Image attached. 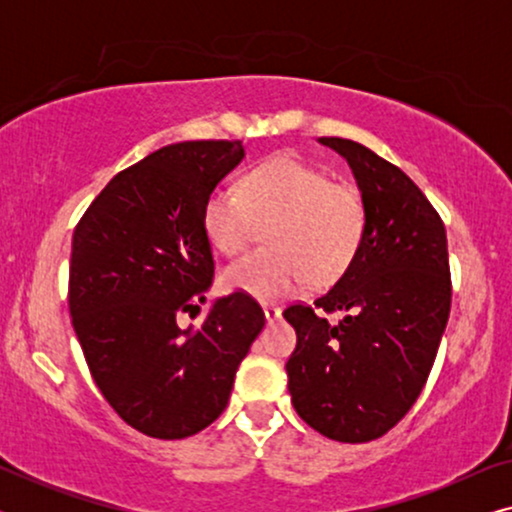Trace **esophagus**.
I'll return each instance as SVG.
<instances>
[{"mask_svg":"<svg viewBox=\"0 0 512 512\" xmlns=\"http://www.w3.org/2000/svg\"><path fill=\"white\" fill-rule=\"evenodd\" d=\"M263 312H265V319H268L270 324H272V321L282 319V310H279L277 305H263Z\"/></svg>","mask_w":512,"mask_h":512,"instance_id":"esophagus-1","label":"esophagus"}]
</instances>
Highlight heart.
Segmentation results:
<instances>
[{"label":"heart","mask_w":512,"mask_h":512,"mask_svg":"<svg viewBox=\"0 0 512 512\" xmlns=\"http://www.w3.org/2000/svg\"><path fill=\"white\" fill-rule=\"evenodd\" d=\"M265 226L270 247L228 265L223 284L268 303L296 296L312 279L340 277L361 247L366 207L354 188L279 153L244 174L242 191L216 186L202 207L207 240L226 256L240 254Z\"/></svg>","instance_id":"b5f03b06"}]
</instances>
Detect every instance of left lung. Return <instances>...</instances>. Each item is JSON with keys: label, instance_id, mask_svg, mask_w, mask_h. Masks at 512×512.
Masks as SVG:
<instances>
[{"label": "left lung", "instance_id": "obj_1", "mask_svg": "<svg viewBox=\"0 0 512 512\" xmlns=\"http://www.w3.org/2000/svg\"><path fill=\"white\" fill-rule=\"evenodd\" d=\"M347 160L366 230L354 261L314 300L345 317L331 324L310 305L284 319L298 345L286 361L291 403L303 422L340 443H368L401 422L422 394L450 317L447 235L408 174L363 144L321 137Z\"/></svg>", "mask_w": 512, "mask_h": 512}]
</instances>
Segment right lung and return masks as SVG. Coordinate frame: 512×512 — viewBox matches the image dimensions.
I'll return each instance as SVG.
<instances>
[{
	"instance_id": "add662e5",
	"label": "right lung",
	"mask_w": 512,
	"mask_h": 512,
	"mask_svg": "<svg viewBox=\"0 0 512 512\" xmlns=\"http://www.w3.org/2000/svg\"><path fill=\"white\" fill-rule=\"evenodd\" d=\"M244 158L209 139L153 151L118 172L72 237L69 314L90 375L111 408L151 438H188L226 410L235 373L265 326L247 293L216 298L202 207Z\"/></svg>"
}]
</instances>
